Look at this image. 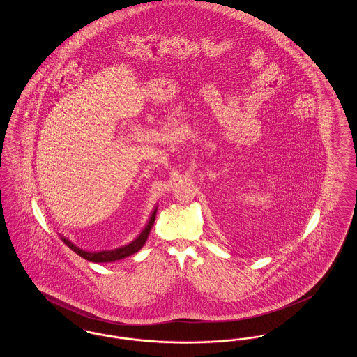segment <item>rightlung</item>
Here are the masks:
<instances>
[{"label":"right lung","mask_w":357,"mask_h":357,"mask_svg":"<svg viewBox=\"0 0 357 357\" xmlns=\"http://www.w3.org/2000/svg\"><path fill=\"white\" fill-rule=\"evenodd\" d=\"M156 211H158V206L153 207V213H151V215H150V218H149V222L146 223V226L143 227V230L140 231V234H139L134 241L128 242L127 245H123V246H120V248H116V249H112V250L88 252V250H84V249L79 248L76 243H73L68 238L64 237V236H61V234H59V236H60V239L68 246L69 249H72L76 255L83 257L84 259H88V261H91V262H96V264L114 262V261H119L121 258H126V257H128V255H135L136 252H139V250L143 248V245L146 243V241H147V238H149V234H150V231H151V229H153V222H155V218H156Z\"/></svg>","instance_id":"right-lung-1"}]
</instances>
